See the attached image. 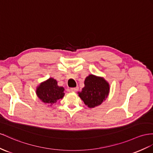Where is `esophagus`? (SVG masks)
I'll return each instance as SVG.
<instances>
[{
  "mask_svg": "<svg viewBox=\"0 0 153 153\" xmlns=\"http://www.w3.org/2000/svg\"><path fill=\"white\" fill-rule=\"evenodd\" d=\"M70 90V91H71V92H76V91H78V87L71 88Z\"/></svg>",
  "mask_w": 153,
  "mask_h": 153,
  "instance_id": "1",
  "label": "esophagus"
}]
</instances>
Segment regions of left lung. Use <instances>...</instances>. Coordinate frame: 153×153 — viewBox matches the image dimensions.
Instances as JSON below:
<instances>
[{"label":"left lung","mask_w":153,"mask_h":153,"mask_svg":"<svg viewBox=\"0 0 153 153\" xmlns=\"http://www.w3.org/2000/svg\"><path fill=\"white\" fill-rule=\"evenodd\" d=\"M84 83L85 87L78 94L88 107L99 106L107 97L110 85L103 77L91 74L85 78Z\"/></svg>","instance_id":"1"}]
</instances>
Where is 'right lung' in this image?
Wrapping results in <instances>:
<instances>
[{
    "mask_svg": "<svg viewBox=\"0 0 153 153\" xmlns=\"http://www.w3.org/2000/svg\"><path fill=\"white\" fill-rule=\"evenodd\" d=\"M64 91L63 87L57 85L56 79L50 77L38 86L36 94L43 103L52 105L64 97Z\"/></svg>",
    "mask_w": 153,
    "mask_h": 153,
    "instance_id": "right-lung-1",
    "label": "right lung"
}]
</instances>
